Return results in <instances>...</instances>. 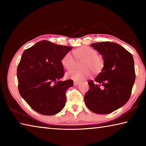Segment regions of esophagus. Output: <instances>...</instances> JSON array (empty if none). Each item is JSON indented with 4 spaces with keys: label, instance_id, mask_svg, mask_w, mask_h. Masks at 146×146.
Returning a JSON list of instances; mask_svg holds the SVG:
<instances>
[{
    "label": "esophagus",
    "instance_id": "1",
    "mask_svg": "<svg viewBox=\"0 0 146 146\" xmlns=\"http://www.w3.org/2000/svg\"><path fill=\"white\" fill-rule=\"evenodd\" d=\"M79 84H80V82H75H75H74V86H77Z\"/></svg>",
    "mask_w": 146,
    "mask_h": 146
}]
</instances>
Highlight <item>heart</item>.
<instances>
[{
	"mask_svg": "<svg viewBox=\"0 0 146 146\" xmlns=\"http://www.w3.org/2000/svg\"><path fill=\"white\" fill-rule=\"evenodd\" d=\"M73 55L71 53H66L62 58L61 64L67 70H71L75 67L76 60L83 61L82 70H73L67 73V77L75 82H80L90 77L91 75L90 70L94 73L100 72L104 66L103 59L98 55L95 49L89 46H81L73 51Z\"/></svg>",
	"mask_w": 146,
	"mask_h": 146,
	"instance_id": "b5f03b06",
	"label": "heart"
}]
</instances>
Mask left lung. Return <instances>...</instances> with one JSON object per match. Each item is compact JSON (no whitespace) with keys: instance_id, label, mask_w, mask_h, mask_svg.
<instances>
[{"instance_id":"8db88e82","label":"left lung","mask_w":146,"mask_h":146,"mask_svg":"<svg viewBox=\"0 0 146 146\" xmlns=\"http://www.w3.org/2000/svg\"><path fill=\"white\" fill-rule=\"evenodd\" d=\"M102 55L104 66L94 80L88 82L86 106L97 114H109L129 100L135 80L131 54L119 44L110 42L91 44Z\"/></svg>"}]
</instances>
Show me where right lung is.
<instances>
[{
    "instance_id": "right-lung-1",
    "label": "right lung",
    "mask_w": 146,
    "mask_h": 146,
    "mask_svg": "<svg viewBox=\"0 0 146 146\" xmlns=\"http://www.w3.org/2000/svg\"><path fill=\"white\" fill-rule=\"evenodd\" d=\"M73 48L42 40L26 49L17 68L20 95L38 113L53 115L66 102V92L73 81H61L64 75L61 60Z\"/></svg>"
}]
</instances>
